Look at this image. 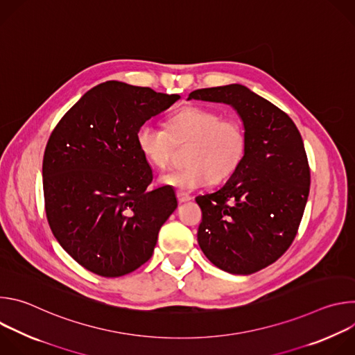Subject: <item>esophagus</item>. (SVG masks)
<instances>
[{"label":"esophagus","mask_w":355,"mask_h":355,"mask_svg":"<svg viewBox=\"0 0 355 355\" xmlns=\"http://www.w3.org/2000/svg\"><path fill=\"white\" fill-rule=\"evenodd\" d=\"M177 199H178L180 204H184V202H188V200H191L192 198H191V195H188V193H185V192L178 191V192H177Z\"/></svg>","instance_id":"34e87169"}]
</instances>
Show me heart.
Returning <instances> with one entry per match:
<instances>
[{"mask_svg":"<svg viewBox=\"0 0 355 355\" xmlns=\"http://www.w3.org/2000/svg\"><path fill=\"white\" fill-rule=\"evenodd\" d=\"M136 143L141 156L155 167L168 164L174 144L188 143L184 166L159 177L162 185L192 191L211 180L222 181L236 171L244 159L247 136L243 123L223 118L218 111L187 107L167 119V132L144 122L137 128Z\"/></svg>","mask_w":355,"mask_h":355,"instance_id":"1","label":"heart"}]
</instances>
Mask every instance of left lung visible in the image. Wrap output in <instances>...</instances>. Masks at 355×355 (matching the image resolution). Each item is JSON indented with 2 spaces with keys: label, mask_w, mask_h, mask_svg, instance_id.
<instances>
[{
  "label": "left lung",
  "mask_w": 355,
  "mask_h": 355,
  "mask_svg": "<svg viewBox=\"0 0 355 355\" xmlns=\"http://www.w3.org/2000/svg\"><path fill=\"white\" fill-rule=\"evenodd\" d=\"M188 99L233 107L243 121V162L218 191L196 196L198 243L218 268L239 275L275 263L292 244L306 207L311 170L292 119L244 85L195 89Z\"/></svg>",
  "instance_id": "8db88e82"
}]
</instances>
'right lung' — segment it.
Listing matches in <instances>:
<instances>
[{
	"label": "right lung",
	"instance_id": "add662e5",
	"mask_svg": "<svg viewBox=\"0 0 355 355\" xmlns=\"http://www.w3.org/2000/svg\"><path fill=\"white\" fill-rule=\"evenodd\" d=\"M177 99L107 81L87 91L49 137L42 168L49 226L96 275L116 278L143 266L177 208L173 188L147 189L153 171L136 143L137 128Z\"/></svg>",
	"mask_w": 355,
	"mask_h": 355
}]
</instances>
